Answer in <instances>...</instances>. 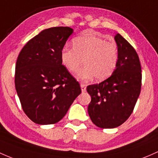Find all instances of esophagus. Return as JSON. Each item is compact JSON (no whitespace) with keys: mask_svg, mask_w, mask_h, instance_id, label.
Here are the masks:
<instances>
[{"mask_svg":"<svg viewBox=\"0 0 158 158\" xmlns=\"http://www.w3.org/2000/svg\"><path fill=\"white\" fill-rule=\"evenodd\" d=\"M81 89H82V92H86V85H85L82 82H81L80 84Z\"/></svg>","mask_w":158,"mask_h":158,"instance_id":"1","label":"esophagus"}]
</instances>
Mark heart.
I'll return each instance as SVG.
<instances>
[{
	"label": "heart",
	"instance_id": "b5f03b06",
	"mask_svg": "<svg viewBox=\"0 0 158 158\" xmlns=\"http://www.w3.org/2000/svg\"><path fill=\"white\" fill-rule=\"evenodd\" d=\"M73 48H64L61 50L62 64L70 73L78 72L77 77L89 80L94 77L103 81L110 77L115 70L119 60V50L117 44L91 33L78 36L73 40Z\"/></svg>",
	"mask_w": 158,
	"mask_h": 158
}]
</instances>
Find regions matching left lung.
Listing matches in <instances>:
<instances>
[{
    "label": "left lung",
    "mask_w": 158,
    "mask_h": 158,
    "mask_svg": "<svg viewBox=\"0 0 158 158\" xmlns=\"http://www.w3.org/2000/svg\"><path fill=\"white\" fill-rule=\"evenodd\" d=\"M119 60L113 74L99 84L87 86L92 101L88 112L92 123L102 129L122 125L133 111L141 92L142 68L134 48L123 37H114Z\"/></svg>",
    "instance_id": "1"
}]
</instances>
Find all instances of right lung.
Segmentation results:
<instances>
[{
    "label": "right lung",
    "instance_id": "right-lung-1",
    "mask_svg": "<svg viewBox=\"0 0 158 158\" xmlns=\"http://www.w3.org/2000/svg\"><path fill=\"white\" fill-rule=\"evenodd\" d=\"M73 32L63 26L44 29L18 56L15 87L23 111L37 124L59 122L82 92L60 60L61 50Z\"/></svg>",
    "mask_w": 158,
    "mask_h": 158
}]
</instances>
